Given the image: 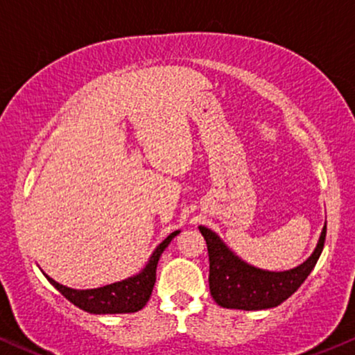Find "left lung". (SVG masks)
Segmentation results:
<instances>
[{
	"label": "left lung",
	"instance_id": "obj_1",
	"mask_svg": "<svg viewBox=\"0 0 355 355\" xmlns=\"http://www.w3.org/2000/svg\"><path fill=\"white\" fill-rule=\"evenodd\" d=\"M209 255V291L219 306L232 309L275 308L297 291L315 268L324 248L326 224L313 254L302 266L284 272L262 270L237 257L216 232L200 226Z\"/></svg>",
	"mask_w": 355,
	"mask_h": 355
}]
</instances>
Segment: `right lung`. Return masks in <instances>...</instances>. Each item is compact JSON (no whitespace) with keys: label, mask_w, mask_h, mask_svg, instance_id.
Instances as JSON below:
<instances>
[{"label":"right lung","mask_w":355,"mask_h":355,"mask_svg":"<svg viewBox=\"0 0 355 355\" xmlns=\"http://www.w3.org/2000/svg\"><path fill=\"white\" fill-rule=\"evenodd\" d=\"M180 231H175L172 234L167 236V239H164L157 245L154 252H152L149 262L146 263V267L142 268L137 275L125 278V280L116 282V284L100 286V288H92V290H75L69 288V286L60 285L58 282L53 280L49 275L46 278L55 288L60 291L64 297L69 300L70 303H73L75 306L87 313H93V315H118V313H136L139 309H142L149 302L152 290L155 285V272H157V263H159L160 255L170 241Z\"/></svg>","instance_id":"add662e5"}]
</instances>
